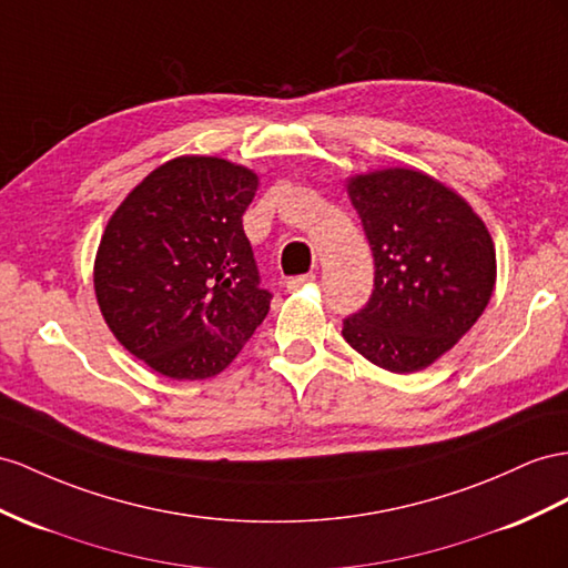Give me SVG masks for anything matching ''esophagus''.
<instances>
[{
  "mask_svg": "<svg viewBox=\"0 0 568 568\" xmlns=\"http://www.w3.org/2000/svg\"><path fill=\"white\" fill-rule=\"evenodd\" d=\"M316 281V275L314 273H307V275H297V278H290L287 281V293H297V290H302V287H307V285H312Z\"/></svg>",
  "mask_w": 568,
  "mask_h": 568,
  "instance_id": "esophagus-1",
  "label": "esophagus"
}]
</instances>
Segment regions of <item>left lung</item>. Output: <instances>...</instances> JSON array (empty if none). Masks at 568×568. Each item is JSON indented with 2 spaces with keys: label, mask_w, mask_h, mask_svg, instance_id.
<instances>
[{
  "label": "left lung",
  "mask_w": 568,
  "mask_h": 568,
  "mask_svg": "<svg viewBox=\"0 0 568 568\" xmlns=\"http://www.w3.org/2000/svg\"><path fill=\"white\" fill-rule=\"evenodd\" d=\"M374 254V293L343 338L394 374L427 369L468 333L494 293L497 252L456 189L417 168L345 180Z\"/></svg>",
  "instance_id": "left-lung-1"
}]
</instances>
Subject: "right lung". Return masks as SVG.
<instances>
[{
  "mask_svg": "<svg viewBox=\"0 0 568 568\" xmlns=\"http://www.w3.org/2000/svg\"><path fill=\"white\" fill-rule=\"evenodd\" d=\"M258 174L217 155H180L124 196L100 237L93 287L112 336L153 372L211 379L271 310L242 215Z\"/></svg>",
  "mask_w": 568,
  "mask_h": 568,
  "instance_id": "obj_1",
  "label": "right lung"
}]
</instances>
